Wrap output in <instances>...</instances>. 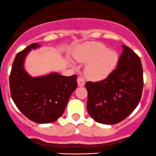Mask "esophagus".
<instances>
[{
  "instance_id": "esophagus-1",
  "label": "esophagus",
  "mask_w": 156,
  "mask_h": 156,
  "mask_svg": "<svg viewBox=\"0 0 156 156\" xmlns=\"http://www.w3.org/2000/svg\"><path fill=\"white\" fill-rule=\"evenodd\" d=\"M77 83H78V85L79 86H84V85H85V80H83V78H81V77H79L78 79H77Z\"/></svg>"
}]
</instances>
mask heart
Segmentation results:
<instances>
[{
    "label": "heart",
    "instance_id": "1",
    "mask_svg": "<svg viewBox=\"0 0 156 156\" xmlns=\"http://www.w3.org/2000/svg\"><path fill=\"white\" fill-rule=\"evenodd\" d=\"M74 57L79 62H87L85 69V74L94 81H99L108 77L116 69L119 61L116 51L108 49L101 43L85 44Z\"/></svg>",
    "mask_w": 156,
    "mask_h": 156
}]
</instances>
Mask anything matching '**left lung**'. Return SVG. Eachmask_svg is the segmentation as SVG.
<instances>
[{
	"label": "left lung",
	"instance_id": "left-lung-1",
	"mask_svg": "<svg viewBox=\"0 0 156 156\" xmlns=\"http://www.w3.org/2000/svg\"><path fill=\"white\" fill-rule=\"evenodd\" d=\"M117 68L105 80L87 82V111L96 122L114 125L127 118L139 105L144 80L140 57L122 45Z\"/></svg>",
	"mask_w": 156,
	"mask_h": 156
}]
</instances>
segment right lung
Wrapping results in <instances>:
<instances>
[{"instance_id": "right-lung-1", "label": "right lung", "mask_w": 156, "mask_h": 156, "mask_svg": "<svg viewBox=\"0 0 156 156\" xmlns=\"http://www.w3.org/2000/svg\"><path fill=\"white\" fill-rule=\"evenodd\" d=\"M40 45L32 43L17 54L9 76L10 93L15 105L29 119L40 124L55 122L62 115L77 87L76 75L51 73L32 77L24 69L26 55Z\"/></svg>"}]
</instances>
